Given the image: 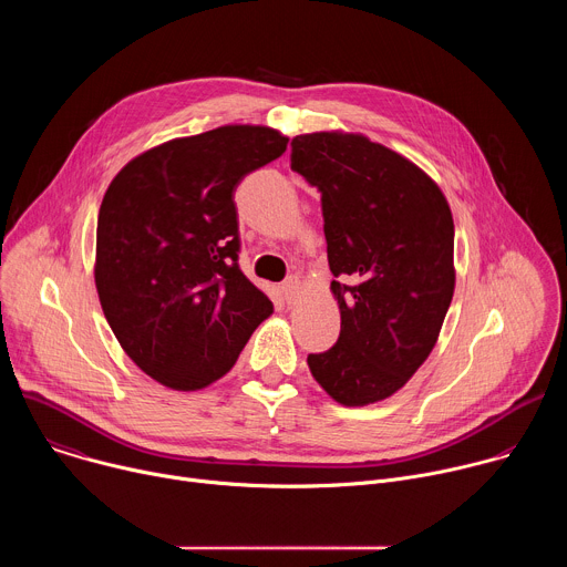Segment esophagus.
Returning a JSON list of instances; mask_svg holds the SVG:
<instances>
[{
	"label": "esophagus",
	"instance_id": "1",
	"mask_svg": "<svg viewBox=\"0 0 567 567\" xmlns=\"http://www.w3.org/2000/svg\"><path fill=\"white\" fill-rule=\"evenodd\" d=\"M280 291H282V296H285V300L287 302H293L298 296H300V280L298 278H287L285 282H282V287H280Z\"/></svg>",
	"mask_w": 567,
	"mask_h": 567
}]
</instances>
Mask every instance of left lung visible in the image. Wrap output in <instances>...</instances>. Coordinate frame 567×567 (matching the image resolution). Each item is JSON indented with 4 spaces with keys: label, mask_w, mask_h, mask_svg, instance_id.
<instances>
[{
    "label": "left lung",
    "mask_w": 567,
    "mask_h": 567,
    "mask_svg": "<svg viewBox=\"0 0 567 567\" xmlns=\"http://www.w3.org/2000/svg\"><path fill=\"white\" fill-rule=\"evenodd\" d=\"M291 171L318 188L339 341L309 354L313 379L343 406L394 394L429 359L449 311L453 215L413 161L363 134L291 141Z\"/></svg>",
    "instance_id": "obj_1"
}]
</instances>
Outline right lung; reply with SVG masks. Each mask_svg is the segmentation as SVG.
<instances>
[{"mask_svg":"<svg viewBox=\"0 0 567 567\" xmlns=\"http://www.w3.org/2000/svg\"><path fill=\"white\" fill-rule=\"evenodd\" d=\"M289 138L224 125L173 138L112 179L96 228V289L125 354L154 381L199 390L224 377L271 300L237 265L233 193Z\"/></svg>","mask_w":567,"mask_h":567,"instance_id":"1","label":"right lung"}]
</instances>
